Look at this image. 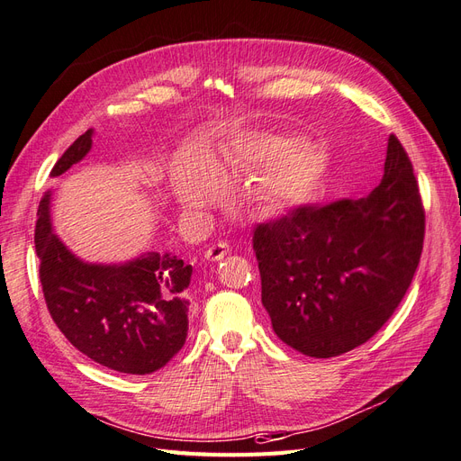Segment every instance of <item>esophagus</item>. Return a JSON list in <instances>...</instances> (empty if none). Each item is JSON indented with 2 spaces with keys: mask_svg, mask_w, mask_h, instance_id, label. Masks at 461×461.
Here are the masks:
<instances>
[{
  "mask_svg": "<svg viewBox=\"0 0 461 461\" xmlns=\"http://www.w3.org/2000/svg\"><path fill=\"white\" fill-rule=\"evenodd\" d=\"M226 254H230V243L228 241H218L216 245H212V247L204 250V258H207V260H221L226 257Z\"/></svg>",
  "mask_w": 461,
  "mask_h": 461,
  "instance_id": "34e87169",
  "label": "esophagus"
}]
</instances>
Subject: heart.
<instances>
[{
  "label": "heart",
  "instance_id": "b5f03b06",
  "mask_svg": "<svg viewBox=\"0 0 461 461\" xmlns=\"http://www.w3.org/2000/svg\"><path fill=\"white\" fill-rule=\"evenodd\" d=\"M262 168L243 187V201L254 212L277 214L303 203L321 176V153L308 142L283 136H241L218 153H207L201 167L182 163L173 176V190L184 207H201L214 187Z\"/></svg>",
  "mask_w": 461,
  "mask_h": 461
}]
</instances>
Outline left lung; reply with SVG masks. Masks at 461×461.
Masks as SVG:
<instances>
[{"label":"left lung","mask_w":461,"mask_h":461,"mask_svg":"<svg viewBox=\"0 0 461 461\" xmlns=\"http://www.w3.org/2000/svg\"><path fill=\"white\" fill-rule=\"evenodd\" d=\"M423 237L414 168L391 134L382 182L368 197L298 204L254 228L262 303L276 334L317 359L363 346L399 308Z\"/></svg>","instance_id":"obj_1"}]
</instances>
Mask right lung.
I'll use <instances>...</instances> for the list:
<instances>
[{
  "label": "right lung",
  "mask_w": 461,
  "mask_h": 461,
  "mask_svg": "<svg viewBox=\"0 0 461 461\" xmlns=\"http://www.w3.org/2000/svg\"><path fill=\"white\" fill-rule=\"evenodd\" d=\"M91 134H81L62 153L50 176L87 156ZM33 243L47 310L68 342L89 359L117 372L151 374L184 348L192 266L158 252L123 266L85 264L50 231L49 195L40 203Z\"/></svg>",
  "instance_id": "right-lung-1"
}]
</instances>
